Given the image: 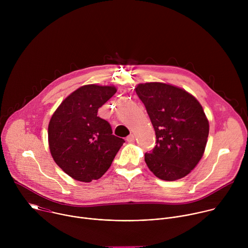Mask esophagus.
Here are the masks:
<instances>
[{
	"mask_svg": "<svg viewBox=\"0 0 248 248\" xmlns=\"http://www.w3.org/2000/svg\"><path fill=\"white\" fill-rule=\"evenodd\" d=\"M126 141H127V142H133V141H134V135L133 134H129L126 137Z\"/></svg>",
	"mask_w": 248,
	"mask_h": 248,
	"instance_id": "obj_1",
	"label": "esophagus"
}]
</instances>
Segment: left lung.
Instances as JSON below:
<instances>
[{
    "mask_svg": "<svg viewBox=\"0 0 248 248\" xmlns=\"http://www.w3.org/2000/svg\"><path fill=\"white\" fill-rule=\"evenodd\" d=\"M135 91L156 133V146L145 153L149 170L163 181L184 178L206 147L209 122L202 106L191 94L170 84L140 83Z\"/></svg>",
    "mask_w": 248,
    "mask_h": 248,
    "instance_id": "obj_1",
    "label": "left lung"
}]
</instances>
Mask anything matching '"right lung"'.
I'll return each mask as SVG.
<instances>
[{
  "label": "right lung",
  "mask_w": 248,
  "mask_h": 248,
  "mask_svg": "<svg viewBox=\"0 0 248 248\" xmlns=\"http://www.w3.org/2000/svg\"><path fill=\"white\" fill-rule=\"evenodd\" d=\"M117 92L114 86L84 85L68 95L48 126L49 147L56 164L73 179L90 183L108 170L124 140L98 109Z\"/></svg>",
  "instance_id": "add662e5"
}]
</instances>
